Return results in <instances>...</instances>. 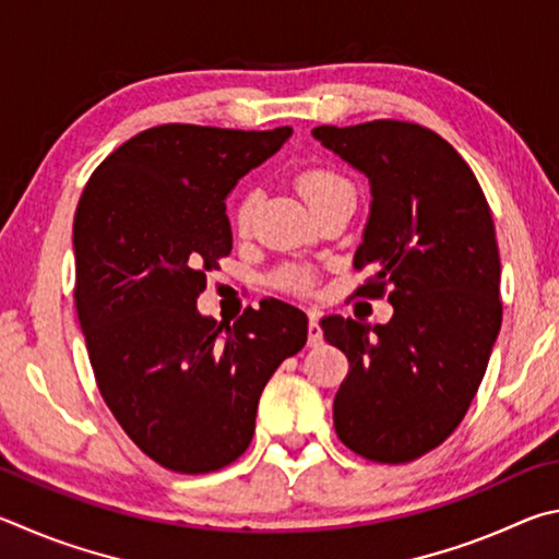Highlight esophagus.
Here are the masks:
<instances>
[{
	"label": "esophagus",
	"mask_w": 559,
	"mask_h": 559,
	"mask_svg": "<svg viewBox=\"0 0 559 559\" xmlns=\"http://www.w3.org/2000/svg\"><path fill=\"white\" fill-rule=\"evenodd\" d=\"M307 344L314 348L321 346V329H319V314L317 311H309V341Z\"/></svg>",
	"instance_id": "obj_1"
}]
</instances>
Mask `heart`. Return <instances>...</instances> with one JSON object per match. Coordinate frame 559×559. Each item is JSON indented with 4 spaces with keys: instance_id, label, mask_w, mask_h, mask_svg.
<instances>
[{
    "instance_id": "1",
    "label": "heart",
    "mask_w": 559,
    "mask_h": 559,
    "mask_svg": "<svg viewBox=\"0 0 559 559\" xmlns=\"http://www.w3.org/2000/svg\"><path fill=\"white\" fill-rule=\"evenodd\" d=\"M295 186L311 211H317L319 205L334 201L336 195L354 193V186H350L346 176H341L334 169H326V166H309V169L299 171L295 176ZM254 211H258V191H245L238 199V203H235V211H233L235 228L240 233L250 230ZM277 282L280 287L301 295V292H307L311 287V274L301 267H292L282 272Z\"/></svg>"
}]
</instances>
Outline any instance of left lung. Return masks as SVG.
Returning <instances> with one entry per match:
<instances>
[{
    "instance_id": "8db88e82",
    "label": "left lung",
    "mask_w": 559,
    "mask_h": 559,
    "mask_svg": "<svg viewBox=\"0 0 559 559\" xmlns=\"http://www.w3.org/2000/svg\"><path fill=\"white\" fill-rule=\"evenodd\" d=\"M317 140L370 181V218L354 267L358 297L393 305L388 324L319 321L350 370L334 427L350 452L407 464L462 423L501 329V260L491 209L462 154L429 127L321 124Z\"/></svg>"
}]
</instances>
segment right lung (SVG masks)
I'll list each match as a JSON object with an SVG mask.
<instances>
[{
	"mask_svg": "<svg viewBox=\"0 0 559 559\" xmlns=\"http://www.w3.org/2000/svg\"><path fill=\"white\" fill-rule=\"evenodd\" d=\"M289 134L150 127L105 156L78 201L73 297L97 390L169 472L233 464L267 380L307 344V314L285 301L264 299L235 324L195 309L205 272L233 248L225 195Z\"/></svg>",
	"mask_w": 559,
	"mask_h": 559,
	"instance_id": "obj_1",
	"label": "right lung"
}]
</instances>
